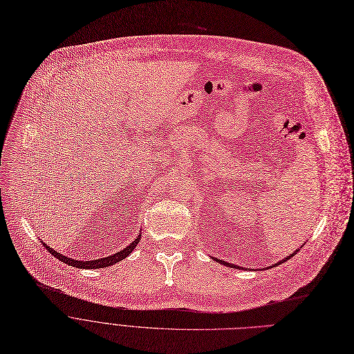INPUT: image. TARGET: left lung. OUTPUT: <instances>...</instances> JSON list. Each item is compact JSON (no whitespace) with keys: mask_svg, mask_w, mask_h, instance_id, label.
Returning <instances> with one entry per match:
<instances>
[{"mask_svg":"<svg viewBox=\"0 0 354 354\" xmlns=\"http://www.w3.org/2000/svg\"><path fill=\"white\" fill-rule=\"evenodd\" d=\"M298 250H299V249H297V250L294 252V254H291L290 257H287V258H285V259L279 261V262H278L277 265H279V263H282V262H285V261H288V259H291V258H292V257H294V255L297 254V252H298ZM214 261H216V262H218V263H222V265H226V266H229V268L234 266V268H239V269H243V268H241V266H238V265H233V263H229V262H225V261H221V259H216V258H214ZM274 266H275V265H274ZM271 268H272V266H271Z\"/></svg>","mask_w":354,"mask_h":354,"instance_id":"1","label":"left lung"}]
</instances>
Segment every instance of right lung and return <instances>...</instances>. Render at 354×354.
I'll return each mask as SVG.
<instances>
[{
  "mask_svg": "<svg viewBox=\"0 0 354 354\" xmlns=\"http://www.w3.org/2000/svg\"><path fill=\"white\" fill-rule=\"evenodd\" d=\"M141 239V234H138V238L133 241L132 243H129L125 249L116 252V254L113 255H109L106 258H100V259H95V261H76V259H72V258H67L64 257L63 254H59V252H56L53 248L47 246L46 243H43L46 246V249L52 254L55 258H57L59 261L71 265V266H75V268H83V269H99V268H105V266H111V265H115L116 262H120L122 259H125L128 255H131V252L133 250V248H136L138 245Z\"/></svg>",
  "mask_w": 354,
  "mask_h": 354,
  "instance_id": "1",
  "label": "right lung"
}]
</instances>
